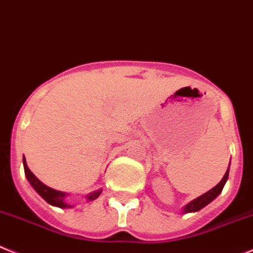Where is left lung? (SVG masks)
<instances>
[{
    "instance_id": "1",
    "label": "left lung",
    "mask_w": 253,
    "mask_h": 253,
    "mask_svg": "<svg viewBox=\"0 0 253 253\" xmlns=\"http://www.w3.org/2000/svg\"><path fill=\"white\" fill-rule=\"evenodd\" d=\"M228 167H230V166H228ZM228 171H230V169H227V171H226L225 176H223V178L221 180V182H219L218 185L214 186L212 190H210L209 192H206L205 195L200 196V197H197L196 200L191 201L188 205H186L185 209H183V212H185V213H188V212H197V211H200L201 209H204V207L206 206V205H209L210 202L213 201L214 198H216L217 196L221 193V191H222V188H223V186H225L226 181H227Z\"/></svg>"
}]
</instances>
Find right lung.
Wrapping results in <instances>:
<instances>
[{"mask_svg": "<svg viewBox=\"0 0 253 253\" xmlns=\"http://www.w3.org/2000/svg\"><path fill=\"white\" fill-rule=\"evenodd\" d=\"M23 167H25V174H26V177H27L28 182L31 183V186H32V187L37 191V193H39V195L43 198L44 201H47L49 205H52V206L60 207V209L71 207L70 205H67L65 202V197H66L65 192L56 191V190H53V188L48 187V186L43 185V183H42L41 181H40L39 178H37V177L30 171V169H28L27 165H26L25 157H23ZM100 193H101V190L96 191V192H93V193H91V195L87 196V198H88V200H94V198H97L98 196H100Z\"/></svg>", "mask_w": 253, "mask_h": 253, "instance_id": "obj_1", "label": "right lung"}]
</instances>
